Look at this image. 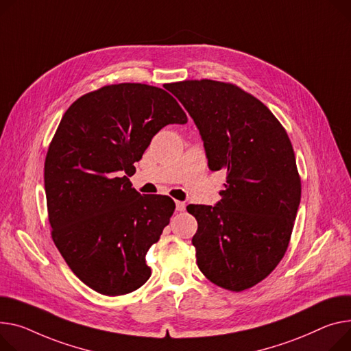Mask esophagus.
Returning <instances> with one entry per match:
<instances>
[{
	"label": "esophagus",
	"mask_w": 351,
	"mask_h": 351,
	"mask_svg": "<svg viewBox=\"0 0 351 351\" xmlns=\"http://www.w3.org/2000/svg\"><path fill=\"white\" fill-rule=\"evenodd\" d=\"M176 210H178V212L179 213H182V212H184V210H186V203L184 202H176Z\"/></svg>",
	"instance_id": "esophagus-1"
}]
</instances>
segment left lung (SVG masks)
I'll return each instance as SVG.
<instances>
[{"label": "left lung", "mask_w": 351, "mask_h": 351, "mask_svg": "<svg viewBox=\"0 0 351 351\" xmlns=\"http://www.w3.org/2000/svg\"><path fill=\"white\" fill-rule=\"evenodd\" d=\"M167 88L197 125L208 168L227 172L216 206L186 207L197 220V267L217 287L245 291L275 269L291 241L302 192L291 139L271 110L236 84L202 79Z\"/></svg>", "instance_id": "8db88e82"}]
</instances>
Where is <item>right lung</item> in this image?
<instances>
[{
  "label": "right lung",
  "mask_w": 351,
  "mask_h": 351,
  "mask_svg": "<svg viewBox=\"0 0 351 351\" xmlns=\"http://www.w3.org/2000/svg\"><path fill=\"white\" fill-rule=\"evenodd\" d=\"M184 123L173 96L143 83L103 86L63 114L45 159L51 234L69 268L96 292L120 296L149 279L145 255L175 202L139 195L125 175L160 128Z\"/></svg>",
  "instance_id": "1"
}]
</instances>
